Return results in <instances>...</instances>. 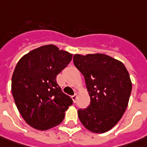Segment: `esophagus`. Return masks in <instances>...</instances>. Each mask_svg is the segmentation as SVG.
I'll return each instance as SVG.
<instances>
[{
  "mask_svg": "<svg viewBox=\"0 0 147 147\" xmlns=\"http://www.w3.org/2000/svg\"><path fill=\"white\" fill-rule=\"evenodd\" d=\"M77 97H78L77 94H75L73 96L71 97V98H72V100H73L74 103H76V99H77Z\"/></svg>",
  "mask_w": 147,
  "mask_h": 147,
  "instance_id": "1",
  "label": "esophagus"
}]
</instances>
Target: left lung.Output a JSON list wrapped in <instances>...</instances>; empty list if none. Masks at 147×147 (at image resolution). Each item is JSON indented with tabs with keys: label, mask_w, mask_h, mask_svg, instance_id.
<instances>
[{
	"label": "left lung",
	"mask_w": 147,
	"mask_h": 147,
	"mask_svg": "<svg viewBox=\"0 0 147 147\" xmlns=\"http://www.w3.org/2000/svg\"><path fill=\"white\" fill-rule=\"evenodd\" d=\"M73 62L85 80L90 105L78 110L86 129L102 134L109 131L123 116L132 91L129 74L123 63L104 53L75 54Z\"/></svg>",
	"instance_id": "1"
}]
</instances>
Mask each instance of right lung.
Wrapping results in <instances>:
<instances>
[{
  "label": "right lung",
  "instance_id": "add662e5",
  "mask_svg": "<svg viewBox=\"0 0 147 147\" xmlns=\"http://www.w3.org/2000/svg\"><path fill=\"white\" fill-rule=\"evenodd\" d=\"M72 56L47 45L19 59L12 76L11 90L19 113L31 127L45 131L63 120L65 111L73 102L62 92L56 77Z\"/></svg>",
  "mask_w": 147,
  "mask_h": 147
}]
</instances>
